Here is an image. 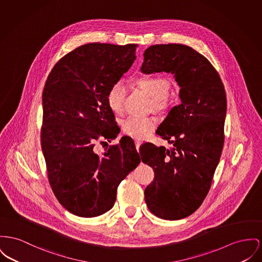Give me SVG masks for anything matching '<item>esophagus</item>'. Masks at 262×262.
<instances>
[{
  "mask_svg": "<svg viewBox=\"0 0 262 262\" xmlns=\"http://www.w3.org/2000/svg\"><path fill=\"white\" fill-rule=\"evenodd\" d=\"M140 144H141V141H140L139 139H137V140H136V146H137V149H138V150L139 149Z\"/></svg>",
  "mask_w": 262,
  "mask_h": 262,
  "instance_id": "obj_1",
  "label": "esophagus"
}]
</instances>
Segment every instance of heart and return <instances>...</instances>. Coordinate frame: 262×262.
<instances>
[{"mask_svg": "<svg viewBox=\"0 0 262 262\" xmlns=\"http://www.w3.org/2000/svg\"><path fill=\"white\" fill-rule=\"evenodd\" d=\"M136 84L141 90L151 97L149 108L154 112L163 115L170 108L168 93L170 90L169 81L160 75H140L136 79ZM126 89L122 83L114 84L107 94L108 107L115 115H122L124 111V100ZM157 122L154 117L137 118L129 117L122 123L123 134L134 138L143 139L156 127Z\"/></svg>", "mask_w": 262, "mask_h": 262, "instance_id": "heart-1", "label": "heart"}]
</instances>
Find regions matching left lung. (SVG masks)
<instances>
[{"mask_svg": "<svg viewBox=\"0 0 262 262\" xmlns=\"http://www.w3.org/2000/svg\"><path fill=\"white\" fill-rule=\"evenodd\" d=\"M143 56V73H171L181 88V104L156 130L173 147L148 143L141 150V160L155 174L144 199L156 216L180 220L200 207L212 184L225 141L226 91L215 67L192 47L156 45Z\"/></svg>", "mask_w": 262, "mask_h": 262, "instance_id": "obj_1", "label": "left lung"}]
</instances>
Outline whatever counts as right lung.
I'll return each instance as SVG.
<instances>
[{"instance_id":"right-lung-1","label":"right lung","mask_w":262,"mask_h":262,"mask_svg":"<svg viewBox=\"0 0 262 262\" xmlns=\"http://www.w3.org/2000/svg\"><path fill=\"white\" fill-rule=\"evenodd\" d=\"M138 45L88 43L52 68L42 93L41 148L51 189L70 213L92 217L115 204L117 189L140 162L134 140L123 137L100 157L95 142L120 133L107 94L136 59Z\"/></svg>"}]
</instances>
